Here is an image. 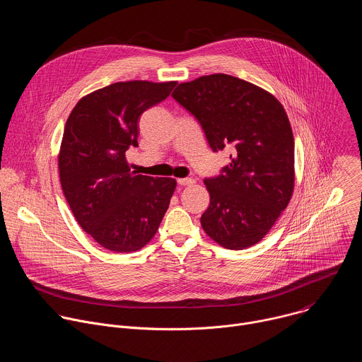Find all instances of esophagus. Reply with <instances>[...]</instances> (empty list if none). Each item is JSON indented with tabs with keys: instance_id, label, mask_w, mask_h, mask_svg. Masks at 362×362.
<instances>
[{
	"instance_id": "34e87169",
	"label": "esophagus",
	"mask_w": 362,
	"mask_h": 362,
	"mask_svg": "<svg viewBox=\"0 0 362 362\" xmlns=\"http://www.w3.org/2000/svg\"><path fill=\"white\" fill-rule=\"evenodd\" d=\"M177 183L182 186H190L194 183V180L190 177H182V179H177Z\"/></svg>"
}]
</instances>
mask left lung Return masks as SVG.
I'll use <instances>...</instances> for the list:
<instances>
[{"label":"left lung","mask_w":362,"mask_h":362,"mask_svg":"<svg viewBox=\"0 0 362 362\" xmlns=\"http://www.w3.org/2000/svg\"><path fill=\"white\" fill-rule=\"evenodd\" d=\"M173 98L200 123L214 151L232 150L223 173L206 179L203 230L226 249L261 242L286 208L295 186L292 127L279 100L229 74L180 83Z\"/></svg>","instance_id":"left-lung-1"}]
</instances>
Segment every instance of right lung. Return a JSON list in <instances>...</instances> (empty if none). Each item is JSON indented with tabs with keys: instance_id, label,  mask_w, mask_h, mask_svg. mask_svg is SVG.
Returning <instances> with one entry per match:
<instances>
[{
	"instance_id": "right-lung-1",
	"label": "right lung",
	"mask_w": 362,
	"mask_h": 362,
	"mask_svg": "<svg viewBox=\"0 0 362 362\" xmlns=\"http://www.w3.org/2000/svg\"><path fill=\"white\" fill-rule=\"evenodd\" d=\"M176 81H119L78 100L59 151L60 182L78 225L98 245L132 253L156 235L176 179L137 175L126 151L137 146L139 119Z\"/></svg>"
}]
</instances>
